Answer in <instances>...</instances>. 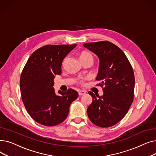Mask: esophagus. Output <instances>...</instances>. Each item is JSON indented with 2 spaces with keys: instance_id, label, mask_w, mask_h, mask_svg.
Returning a JSON list of instances; mask_svg holds the SVG:
<instances>
[{
  "instance_id": "esophagus-1",
  "label": "esophagus",
  "mask_w": 156,
  "mask_h": 156,
  "mask_svg": "<svg viewBox=\"0 0 156 156\" xmlns=\"http://www.w3.org/2000/svg\"><path fill=\"white\" fill-rule=\"evenodd\" d=\"M86 94V92L84 90H78V94L79 95H83Z\"/></svg>"
}]
</instances>
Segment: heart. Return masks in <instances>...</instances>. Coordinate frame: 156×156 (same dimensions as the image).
<instances>
[{
	"instance_id": "b5f03b06",
	"label": "heart",
	"mask_w": 156,
	"mask_h": 156,
	"mask_svg": "<svg viewBox=\"0 0 156 156\" xmlns=\"http://www.w3.org/2000/svg\"><path fill=\"white\" fill-rule=\"evenodd\" d=\"M80 59L81 60V59H85L88 58V57H92V55L90 53L88 52L83 51L80 54ZM92 58H93V57H92Z\"/></svg>"
}]
</instances>
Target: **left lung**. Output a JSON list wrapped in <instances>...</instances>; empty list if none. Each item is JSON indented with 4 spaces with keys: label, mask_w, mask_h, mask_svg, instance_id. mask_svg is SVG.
I'll use <instances>...</instances> for the list:
<instances>
[{
    "label": "left lung",
    "mask_w": 156,
    "mask_h": 156,
    "mask_svg": "<svg viewBox=\"0 0 156 156\" xmlns=\"http://www.w3.org/2000/svg\"><path fill=\"white\" fill-rule=\"evenodd\" d=\"M99 57L96 80L101 81L103 95L90 91L93 101L87 109L88 116L96 126L107 128L116 125L128 112L134 97L135 76L127 57L108 41L83 45Z\"/></svg>",
    "instance_id": "8db88e82"
}]
</instances>
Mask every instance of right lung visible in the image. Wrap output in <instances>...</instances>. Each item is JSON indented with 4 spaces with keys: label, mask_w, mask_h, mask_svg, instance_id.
Returning a JSON list of instances; mask_svg holds the SVG:
<instances>
[{
    "label": "right lung",
    "mask_w": 156,
    "mask_h": 156,
    "mask_svg": "<svg viewBox=\"0 0 156 156\" xmlns=\"http://www.w3.org/2000/svg\"><path fill=\"white\" fill-rule=\"evenodd\" d=\"M76 46L47 45L29 57L20 78L22 101L30 116L38 123L52 126L67 118L69 106L78 96L72 88L55 94L54 79L61 74L62 62Z\"/></svg>",
    "instance_id": "add662e5"
}]
</instances>
